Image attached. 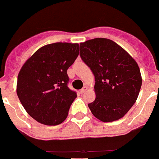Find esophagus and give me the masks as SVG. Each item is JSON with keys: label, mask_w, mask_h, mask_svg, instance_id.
<instances>
[{"label": "esophagus", "mask_w": 159, "mask_h": 159, "mask_svg": "<svg viewBox=\"0 0 159 159\" xmlns=\"http://www.w3.org/2000/svg\"><path fill=\"white\" fill-rule=\"evenodd\" d=\"M87 90H88V87H86V86H84V87L83 88V89H81V91H80V92H81V94H83V93H84V92H85Z\"/></svg>", "instance_id": "1"}]
</instances>
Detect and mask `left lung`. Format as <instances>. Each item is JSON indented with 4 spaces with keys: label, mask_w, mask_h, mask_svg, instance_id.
Segmentation results:
<instances>
[{
    "label": "left lung",
    "mask_w": 159,
    "mask_h": 159,
    "mask_svg": "<svg viewBox=\"0 0 159 159\" xmlns=\"http://www.w3.org/2000/svg\"><path fill=\"white\" fill-rule=\"evenodd\" d=\"M80 56L95 76V99L88 104L102 122L122 118L138 98L142 78L133 57L111 39L96 38L80 43Z\"/></svg>",
    "instance_id": "obj_1"
}]
</instances>
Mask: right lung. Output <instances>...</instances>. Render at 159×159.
Segmentation results:
<instances>
[{"instance_id":"obj_1","label":"right lung","mask_w":159,"mask_h":159,"mask_svg":"<svg viewBox=\"0 0 159 159\" xmlns=\"http://www.w3.org/2000/svg\"><path fill=\"white\" fill-rule=\"evenodd\" d=\"M79 54L78 43H55L35 51L18 73L17 95L37 122L56 126L65 120L77 94L67 87V69Z\"/></svg>"}]
</instances>
